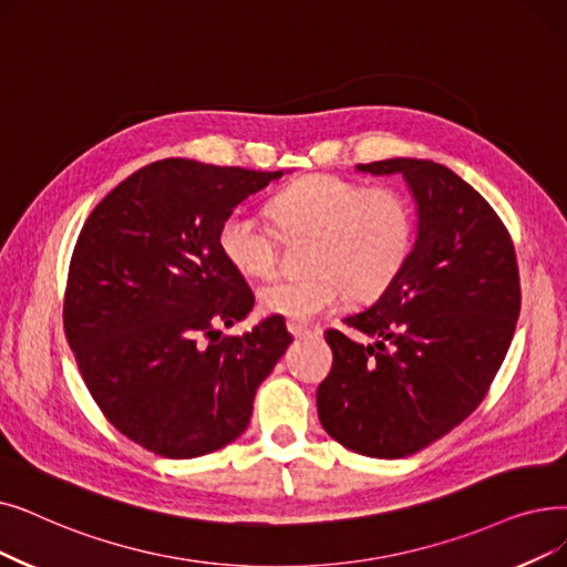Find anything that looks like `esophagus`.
Segmentation results:
<instances>
[{"label": "esophagus", "mask_w": 567, "mask_h": 567, "mask_svg": "<svg viewBox=\"0 0 567 567\" xmlns=\"http://www.w3.org/2000/svg\"><path fill=\"white\" fill-rule=\"evenodd\" d=\"M287 331L293 336V338H303V336H310V333H317V329H310L301 322H293V319H289L287 322Z\"/></svg>", "instance_id": "34e87169"}]
</instances>
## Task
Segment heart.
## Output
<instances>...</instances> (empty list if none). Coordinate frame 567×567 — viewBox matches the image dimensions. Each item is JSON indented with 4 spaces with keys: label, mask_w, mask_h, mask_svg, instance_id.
<instances>
[{
    "label": "heart",
    "mask_w": 567,
    "mask_h": 567,
    "mask_svg": "<svg viewBox=\"0 0 567 567\" xmlns=\"http://www.w3.org/2000/svg\"><path fill=\"white\" fill-rule=\"evenodd\" d=\"M278 231L248 208H234L217 229V248L243 278L276 274L282 240L310 238L306 276L259 289L261 312L310 322L338 308L348 293L373 301L401 276L414 243V213L386 185L363 187L333 174H310L270 199Z\"/></svg>",
    "instance_id": "obj_1"
}]
</instances>
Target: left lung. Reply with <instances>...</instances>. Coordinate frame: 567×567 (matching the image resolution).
Instances as JSON below:
<instances>
[{"mask_svg":"<svg viewBox=\"0 0 567 567\" xmlns=\"http://www.w3.org/2000/svg\"><path fill=\"white\" fill-rule=\"evenodd\" d=\"M403 174L416 204V240L401 276L327 331L333 368L317 389L324 431L373 458H403L458 426L482 403L522 308L512 238L484 196L431 159L357 164Z\"/></svg>","mask_w":567,"mask_h":567,"instance_id":"left-lung-1","label":"left lung"}]
</instances>
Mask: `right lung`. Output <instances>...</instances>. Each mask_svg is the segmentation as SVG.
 <instances>
[{
    "mask_svg": "<svg viewBox=\"0 0 567 567\" xmlns=\"http://www.w3.org/2000/svg\"><path fill=\"white\" fill-rule=\"evenodd\" d=\"M280 176L171 157L138 168L87 217L64 333L94 403L147 452L196 458L229 445L289 348L278 315L219 338L255 306L217 248L219 223Z\"/></svg>",
    "mask_w": 567,
    "mask_h": 567,
    "instance_id": "obj_1",
    "label": "right lung"
}]
</instances>
